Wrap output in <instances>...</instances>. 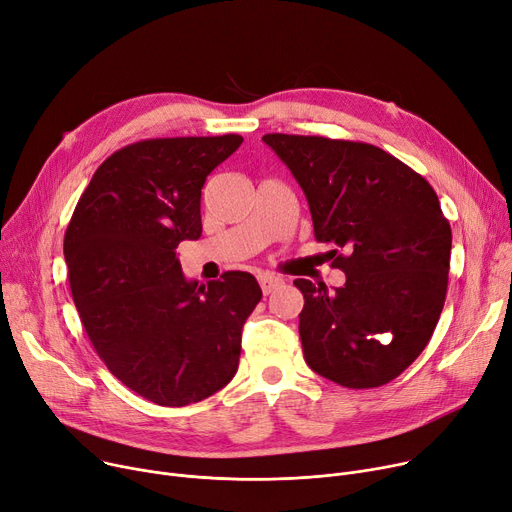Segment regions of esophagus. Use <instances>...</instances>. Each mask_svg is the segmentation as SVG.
I'll list each match as a JSON object with an SVG mask.
<instances>
[{"instance_id":"1","label":"esophagus","mask_w":512,"mask_h":512,"mask_svg":"<svg viewBox=\"0 0 512 512\" xmlns=\"http://www.w3.org/2000/svg\"><path fill=\"white\" fill-rule=\"evenodd\" d=\"M258 283H260V287H262V293L268 295L270 291H275L277 287L283 285V279H281V277H275V275L264 273V275L258 277Z\"/></svg>"}]
</instances>
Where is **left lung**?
Instances as JSON below:
<instances>
[{"mask_svg":"<svg viewBox=\"0 0 512 512\" xmlns=\"http://www.w3.org/2000/svg\"><path fill=\"white\" fill-rule=\"evenodd\" d=\"M262 140L304 190L314 237L347 277L330 293L293 281L306 299L299 337L308 366L347 388L390 382L424 351L444 306L453 233L434 188L374 144Z\"/></svg>","mask_w":512,"mask_h":512,"instance_id":"8db88e82","label":"left lung"}]
</instances>
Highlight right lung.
Instances as JSON below:
<instances>
[{
    "label": "right lung",
    "mask_w": 512,
    "mask_h": 512,
    "mask_svg": "<svg viewBox=\"0 0 512 512\" xmlns=\"http://www.w3.org/2000/svg\"><path fill=\"white\" fill-rule=\"evenodd\" d=\"M242 136L140 140L115 150L82 192L64 237L70 289L109 372L163 407L198 403L237 372L262 291L250 273L188 281L175 248L202 235L208 173Z\"/></svg>",
    "instance_id": "obj_1"
}]
</instances>
